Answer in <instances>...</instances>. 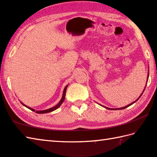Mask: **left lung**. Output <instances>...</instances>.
<instances>
[{
	"mask_svg": "<svg viewBox=\"0 0 157 157\" xmlns=\"http://www.w3.org/2000/svg\"><path fill=\"white\" fill-rule=\"evenodd\" d=\"M148 78H149V73H148V75H147V80H148ZM145 89H144V90H143V93L141 94V95H140V96L139 97V98H138V99L136 100V101H134V102H132L131 104H129V105H127V106H125V107H122V108H116V109H110V108H107V107H104V106H102V107H104L105 108H106V109H111V110H120V109H125V108H127V107H129L130 105H133L134 104V102H136V101L139 99V98H140V96H141L142 95V94H143V92H144V91H145Z\"/></svg>",
	"mask_w": 157,
	"mask_h": 157,
	"instance_id": "1",
	"label": "left lung"
}]
</instances>
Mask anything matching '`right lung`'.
<instances>
[{"label": "right lung", "mask_w": 157, "mask_h": 157, "mask_svg": "<svg viewBox=\"0 0 157 157\" xmlns=\"http://www.w3.org/2000/svg\"><path fill=\"white\" fill-rule=\"evenodd\" d=\"M67 87H68V85H66V86H65L64 89H63V92L62 98V99H61V100L59 101V102L58 103V104H57V105H55V107H52V108H50V109H46V110H42V111H35V110L34 109L31 108V107H28L27 105H25L24 104H23V103H22L21 102V104H23V105H24L25 107H27L28 109H30V110H32L33 111H35V112H36V113H46L51 112V111H53L56 110L57 109L59 108V107H60V106H61V105H62V103L63 102V101H64V100H65V95H66V89H67Z\"/></svg>", "instance_id": "right-lung-1"}]
</instances>
